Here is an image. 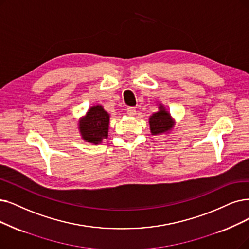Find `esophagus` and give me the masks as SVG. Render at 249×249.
Wrapping results in <instances>:
<instances>
[{
    "instance_id": "34e87169",
    "label": "esophagus",
    "mask_w": 249,
    "mask_h": 249,
    "mask_svg": "<svg viewBox=\"0 0 249 249\" xmlns=\"http://www.w3.org/2000/svg\"><path fill=\"white\" fill-rule=\"evenodd\" d=\"M136 108L135 107H128L126 109V113L130 115V116H135L136 115Z\"/></svg>"
}]
</instances>
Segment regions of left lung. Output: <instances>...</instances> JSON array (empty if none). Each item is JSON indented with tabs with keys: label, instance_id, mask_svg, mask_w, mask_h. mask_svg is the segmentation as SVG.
<instances>
[{
	"label": "left lung",
	"instance_id": "8db88e82",
	"mask_svg": "<svg viewBox=\"0 0 249 249\" xmlns=\"http://www.w3.org/2000/svg\"><path fill=\"white\" fill-rule=\"evenodd\" d=\"M159 111L153 113L149 118V124H150V131L152 135H159L170 132L175 125L174 119L172 118L170 112L162 104H159Z\"/></svg>",
	"mask_w": 249,
	"mask_h": 249
}]
</instances>
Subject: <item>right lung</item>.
Listing matches in <instances>:
<instances>
[{"mask_svg": "<svg viewBox=\"0 0 249 249\" xmlns=\"http://www.w3.org/2000/svg\"><path fill=\"white\" fill-rule=\"evenodd\" d=\"M109 113L102 105H94L89 109L86 116L78 123V130L85 141L93 144L101 143L108 137Z\"/></svg>", "mask_w": 249, "mask_h": 249, "instance_id": "1", "label": "right lung"}]
</instances>
